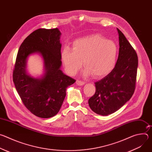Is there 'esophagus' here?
Segmentation results:
<instances>
[{
    "instance_id": "obj_1",
    "label": "esophagus",
    "mask_w": 152,
    "mask_h": 152,
    "mask_svg": "<svg viewBox=\"0 0 152 152\" xmlns=\"http://www.w3.org/2000/svg\"><path fill=\"white\" fill-rule=\"evenodd\" d=\"M76 84L79 86H82V85H83L85 84V82H83V81H81V80H77L76 82Z\"/></svg>"
}]
</instances>
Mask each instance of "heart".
I'll return each instance as SVG.
<instances>
[{
  "label": "heart",
  "instance_id": "b5f03b06",
  "mask_svg": "<svg viewBox=\"0 0 152 152\" xmlns=\"http://www.w3.org/2000/svg\"><path fill=\"white\" fill-rule=\"evenodd\" d=\"M117 52V46L114 41L99 34H93L75 40L72 50L65 48L61 52V59L71 75L79 70L83 61L85 75L102 77L114 68Z\"/></svg>",
  "mask_w": 152,
  "mask_h": 152
}]
</instances>
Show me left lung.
I'll use <instances>...</instances> for the list:
<instances>
[{
	"instance_id": "left-lung-1",
	"label": "left lung",
	"mask_w": 152,
	"mask_h": 152,
	"mask_svg": "<svg viewBox=\"0 0 152 152\" xmlns=\"http://www.w3.org/2000/svg\"><path fill=\"white\" fill-rule=\"evenodd\" d=\"M119 53L114 69L95 82L96 93L88 100L91 110L101 115L118 111L134 93L138 68L137 54L124 34L117 28Z\"/></svg>"
}]
</instances>
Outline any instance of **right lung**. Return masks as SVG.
I'll return each instance as SVG.
<instances>
[{
	"instance_id": "1",
	"label": "right lung",
	"mask_w": 152,
	"mask_h": 152,
	"mask_svg": "<svg viewBox=\"0 0 152 152\" xmlns=\"http://www.w3.org/2000/svg\"><path fill=\"white\" fill-rule=\"evenodd\" d=\"M61 34L58 28L34 31L21 45L16 58L12 76L15 88L27 109L40 118H50L58 114L67 88L76 81L60 69ZM33 53H39L44 60L45 73L40 78L26 72L27 58Z\"/></svg>"
}]
</instances>
